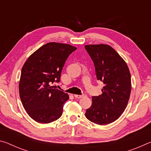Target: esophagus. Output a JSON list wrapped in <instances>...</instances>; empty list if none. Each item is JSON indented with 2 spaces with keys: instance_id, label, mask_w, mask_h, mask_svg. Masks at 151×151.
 Segmentation results:
<instances>
[{
  "instance_id": "1",
  "label": "esophagus",
  "mask_w": 151,
  "mask_h": 151,
  "mask_svg": "<svg viewBox=\"0 0 151 151\" xmlns=\"http://www.w3.org/2000/svg\"><path fill=\"white\" fill-rule=\"evenodd\" d=\"M86 96V95L85 94H81V95H78V94H75V97L76 99H81V98H83V97H85Z\"/></svg>"
}]
</instances>
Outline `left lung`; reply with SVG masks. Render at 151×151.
<instances>
[{
    "label": "left lung",
    "mask_w": 151,
    "mask_h": 151,
    "mask_svg": "<svg viewBox=\"0 0 151 151\" xmlns=\"http://www.w3.org/2000/svg\"><path fill=\"white\" fill-rule=\"evenodd\" d=\"M93 60L97 80L104 84L99 96H92V105L85 116L89 121L104 125L115 121L126 109L131 91V74L127 63L107 45L85 46Z\"/></svg>",
    "instance_id": "1"
}]
</instances>
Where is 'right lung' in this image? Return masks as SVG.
Returning <instances> with one entry per match:
<instances>
[{"label": "right lung", "mask_w": 151, "mask_h": 151, "mask_svg": "<svg viewBox=\"0 0 151 151\" xmlns=\"http://www.w3.org/2000/svg\"><path fill=\"white\" fill-rule=\"evenodd\" d=\"M76 50L69 45L48 42L24 64L19 83L20 98L28 114L35 121L49 123L62 115L68 95L50 85L59 83L66 59Z\"/></svg>", "instance_id": "add662e5"}]
</instances>
